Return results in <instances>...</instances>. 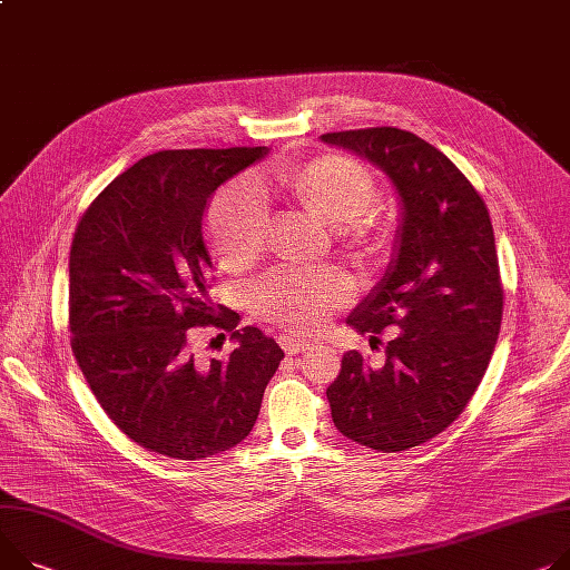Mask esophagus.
<instances>
[{
    "instance_id": "esophagus-1",
    "label": "esophagus",
    "mask_w": 570,
    "mask_h": 570,
    "mask_svg": "<svg viewBox=\"0 0 570 570\" xmlns=\"http://www.w3.org/2000/svg\"><path fill=\"white\" fill-rule=\"evenodd\" d=\"M281 346L285 348V354H289V356H296V354H305V352H311V348H313L315 344H313V342H308V340H303V337L283 335V337H281Z\"/></svg>"
}]
</instances>
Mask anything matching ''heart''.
<instances>
[{
    "mask_svg": "<svg viewBox=\"0 0 570 570\" xmlns=\"http://www.w3.org/2000/svg\"><path fill=\"white\" fill-rule=\"evenodd\" d=\"M259 194H278L292 205L315 214L340 230L356 259H376L390 237L387 218L372 207L376 200L374 173L356 157L326 153L303 164L274 170L257 180L224 187L209 203L205 235L218 267L244 269L267 242L269 214ZM352 298V283L335 269H278L255 283L250 303L257 315L292 331H311Z\"/></svg>",
    "mask_w": 570,
    "mask_h": 570,
    "instance_id": "1",
    "label": "heart"
}]
</instances>
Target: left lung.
Instances as JSON below:
<instances>
[{
  "label": "left lung",
  "instance_id": "8db88e82",
  "mask_svg": "<svg viewBox=\"0 0 570 570\" xmlns=\"http://www.w3.org/2000/svg\"><path fill=\"white\" fill-rule=\"evenodd\" d=\"M395 183L404 224L379 287L346 320L376 340L392 328L385 363L342 356L326 387L337 431L379 452H404L445 431L487 374L500 335L504 287L484 198L441 153L397 127L328 132Z\"/></svg>",
  "mask_w": 570,
  "mask_h": 570
}]
</instances>
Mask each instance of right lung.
Wrapping results in <instances>:
<instances>
[{"label":"right lung","mask_w":570,"mask_h":570,"mask_svg":"<svg viewBox=\"0 0 570 570\" xmlns=\"http://www.w3.org/2000/svg\"><path fill=\"white\" fill-rule=\"evenodd\" d=\"M265 155V146L148 155L75 228L72 354L109 420L148 452L198 461L242 443L283 361L274 337L235 331L239 315L212 303L200 230L214 189ZM194 327L233 332L240 346L224 362L194 364Z\"/></svg>","instance_id":"1"}]
</instances>
